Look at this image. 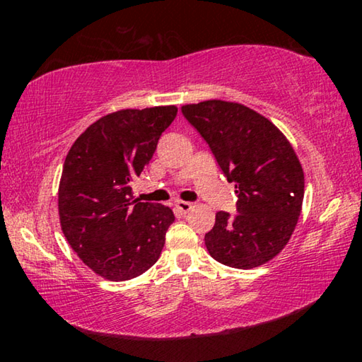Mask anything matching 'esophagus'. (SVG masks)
<instances>
[{
  "label": "esophagus",
  "mask_w": 362,
  "mask_h": 362,
  "mask_svg": "<svg viewBox=\"0 0 362 362\" xmlns=\"http://www.w3.org/2000/svg\"><path fill=\"white\" fill-rule=\"evenodd\" d=\"M174 207L179 212H182V214H187V212H189L193 209V204L192 203H187V201H175V204H174Z\"/></svg>",
  "instance_id": "1"
}]
</instances>
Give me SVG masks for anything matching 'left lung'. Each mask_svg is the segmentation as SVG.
Listing matches in <instances>:
<instances>
[{"instance_id":"obj_1","label":"left lung","mask_w":362,"mask_h":362,"mask_svg":"<svg viewBox=\"0 0 362 362\" xmlns=\"http://www.w3.org/2000/svg\"><path fill=\"white\" fill-rule=\"evenodd\" d=\"M182 113L238 194L236 216L218 211L206 233L211 257L240 269L274 259L289 243L303 203V169L291 142L265 116L236 102L189 103Z\"/></svg>"}]
</instances>
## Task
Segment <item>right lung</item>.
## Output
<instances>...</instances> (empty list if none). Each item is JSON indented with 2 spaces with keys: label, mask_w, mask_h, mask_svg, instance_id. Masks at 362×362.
<instances>
[{
  "label": "right lung",
  "mask_w": 362,
  "mask_h": 362,
  "mask_svg": "<svg viewBox=\"0 0 362 362\" xmlns=\"http://www.w3.org/2000/svg\"><path fill=\"white\" fill-rule=\"evenodd\" d=\"M175 116V105L118 110L93 122L65 158L60 226L84 265L108 281L140 276L161 255L174 212L134 198L131 182Z\"/></svg>",
  "instance_id": "1"
}]
</instances>
